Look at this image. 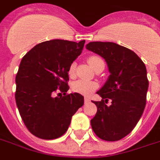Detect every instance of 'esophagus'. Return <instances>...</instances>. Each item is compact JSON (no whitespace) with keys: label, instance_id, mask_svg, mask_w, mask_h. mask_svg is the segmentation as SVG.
Listing matches in <instances>:
<instances>
[{"label":"esophagus","instance_id":"esophagus-1","mask_svg":"<svg viewBox=\"0 0 160 160\" xmlns=\"http://www.w3.org/2000/svg\"><path fill=\"white\" fill-rule=\"evenodd\" d=\"M89 102H90L89 98H84V103H85V104H88V103H89Z\"/></svg>","mask_w":160,"mask_h":160}]
</instances>
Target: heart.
<instances>
[{
  "label": "heart",
  "mask_w": 160,
  "mask_h": 160,
  "mask_svg": "<svg viewBox=\"0 0 160 160\" xmlns=\"http://www.w3.org/2000/svg\"><path fill=\"white\" fill-rule=\"evenodd\" d=\"M101 59L98 58L97 56H90L89 58L88 59V62L91 66V67L93 68L94 67V65L100 61ZM76 72V63L72 62L69 67V70H68V74L70 76L71 78H73L75 76ZM98 88V84L94 82H88L85 81V80H78L76 81L72 84V90L74 92L82 95L88 96L91 93H93V91Z\"/></svg>",
  "instance_id": "b5f03b06"
}]
</instances>
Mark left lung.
Instances as JSON below:
<instances>
[{
    "instance_id": "1",
    "label": "left lung",
    "mask_w": 160,
    "mask_h": 160,
    "mask_svg": "<svg viewBox=\"0 0 160 160\" xmlns=\"http://www.w3.org/2000/svg\"><path fill=\"white\" fill-rule=\"evenodd\" d=\"M86 49L104 59L110 72L97 92L102 100L93 101L97 113L91 127L99 138L118 141L133 130L143 113L148 88L146 67L135 52L116 43L90 42ZM108 99L110 106L105 104Z\"/></svg>"
}]
</instances>
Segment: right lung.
<instances>
[{"label": "right lung", "instance_id": "1", "mask_svg": "<svg viewBox=\"0 0 160 160\" xmlns=\"http://www.w3.org/2000/svg\"><path fill=\"white\" fill-rule=\"evenodd\" d=\"M85 40L52 39L35 45L22 59L16 76L15 98L30 132L42 139L58 138L84 103L80 93L66 94L70 65L81 55ZM58 88L65 96L54 97Z\"/></svg>", "mask_w": 160, "mask_h": 160}]
</instances>
